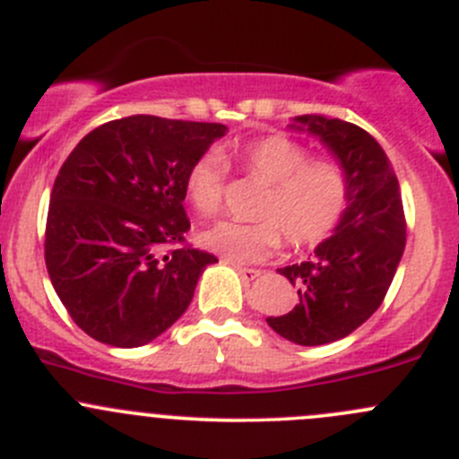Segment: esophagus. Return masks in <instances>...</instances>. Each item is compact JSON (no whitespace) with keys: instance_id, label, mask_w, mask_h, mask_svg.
<instances>
[{"instance_id":"34e87169","label":"esophagus","mask_w":459,"mask_h":459,"mask_svg":"<svg viewBox=\"0 0 459 459\" xmlns=\"http://www.w3.org/2000/svg\"><path fill=\"white\" fill-rule=\"evenodd\" d=\"M235 271H238V275L242 277L244 281H253L262 275V271H257V268H247V266H239V264H235Z\"/></svg>"}]
</instances>
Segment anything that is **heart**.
<instances>
[{
	"label": "heart",
	"instance_id": "obj_1",
	"mask_svg": "<svg viewBox=\"0 0 459 459\" xmlns=\"http://www.w3.org/2000/svg\"><path fill=\"white\" fill-rule=\"evenodd\" d=\"M239 164L257 182L266 184L257 202V221H220L204 230L208 251L233 262H259L275 253L284 235L293 247L317 244L335 229L349 197V179L342 166L311 160L302 143L284 135L255 140L238 152ZM226 164L220 152L206 151L186 173V195L202 217H215L224 204Z\"/></svg>",
	"mask_w": 459,
	"mask_h": 459
}]
</instances>
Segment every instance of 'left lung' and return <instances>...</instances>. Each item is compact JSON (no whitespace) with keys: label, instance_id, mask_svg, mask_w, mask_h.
<instances>
[{"label":"left lung","instance_id":"obj_1","mask_svg":"<svg viewBox=\"0 0 459 459\" xmlns=\"http://www.w3.org/2000/svg\"><path fill=\"white\" fill-rule=\"evenodd\" d=\"M290 128L316 135L349 179L346 211L308 262L277 268L298 289L293 311L266 317L284 340L331 344L362 326L382 304L406 244L395 170L364 128L324 115H299Z\"/></svg>","mask_w":459,"mask_h":459}]
</instances>
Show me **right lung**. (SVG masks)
I'll return each mask as SVG.
<instances>
[{"mask_svg":"<svg viewBox=\"0 0 459 459\" xmlns=\"http://www.w3.org/2000/svg\"><path fill=\"white\" fill-rule=\"evenodd\" d=\"M224 124L131 115L73 148L50 193L44 255L73 322L101 344L135 349L191 304L211 253L186 247L193 161Z\"/></svg>","mask_w":459,"mask_h":459,"instance_id":"obj_1","label":"right lung"}]
</instances>
